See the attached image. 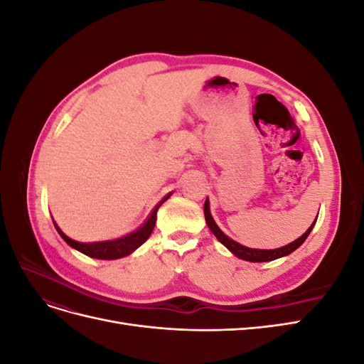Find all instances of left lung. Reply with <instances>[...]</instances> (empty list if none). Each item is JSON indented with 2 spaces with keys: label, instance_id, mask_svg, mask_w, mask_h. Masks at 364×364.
I'll list each match as a JSON object with an SVG mask.
<instances>
[{
  "label": "left lung",
  "instance_id": "8db88e82",
  "mask_svg": "<svg viewBox=\"0 0 364 364\" xmlns=\"http://www.w3.org/2000/svg\"><path fill=\"white\" fill-rule=\"evenodd\" d=\"M203 213H205V220H206V225H208L209 230H211V232L215 235V238L220 241V243H222L228 250L232 252L237 258L245 259V261H250V262H267V261H273V259H278V258L290 255V253L294 252L297 247H299L304 243V241L306 240V237L310 235L311 229L314 228L316 220H317V217H316L313 225L305 230V234H302L297 240L291 241V243L287 245V246H282V247H278V249H252V247H246L243 245L237 243V241H234L232 238H229L223 232V230L217 226L215 220L211 215V211H209L208 197H206V200H205Z\"/></svg>",
  "mask_w": 364,
  "mask_h": 364
}]
</instances>
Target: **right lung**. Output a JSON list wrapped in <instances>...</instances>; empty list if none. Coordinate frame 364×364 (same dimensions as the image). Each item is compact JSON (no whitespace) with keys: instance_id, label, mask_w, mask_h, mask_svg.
Here are the masks:
<instances>
[{"instance_id":"obj_1","label":"right lung","mask_w":364,"mask_h":364,"mask_svg":"<svg viewBox=\"0 0 364 364\" xmlns=\"http://www.w3.org/2000/svg\"><path fill=\"white\" fill-rule=\"evenodd\" d=\"M171 196V193H168L164 199L158 203V206L153 209V213L150 214V217L147 218V222L142 225L139 229L134 230L132 234H127L121 238H115V240H107V241H97V243H80V241H75L70 237L65 235L62 232V229L56 225V222L53 220L54 228L59 232V235L67 241V245L71 246L73 249L79 250L85 255L91 257V258H97V259H118L130 255L132 252H135L144 241L150 237V234L153 232V228H155L156 223V213L159 206L168 199Z\"/></svg>"}]
</instances>
